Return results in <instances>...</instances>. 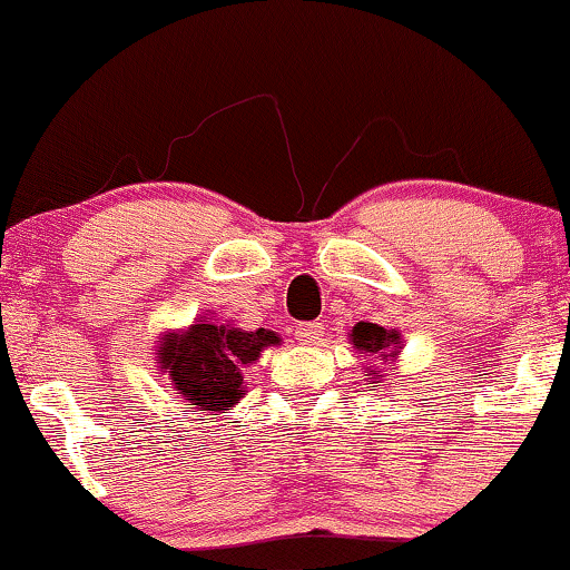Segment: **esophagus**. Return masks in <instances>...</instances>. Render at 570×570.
<instances>
[{
    "mask_svg": "<svg viewBox=\"0 0 570 570\" xmlns=\"http://www.w3.org/2000/svg\"><path fill=\"white\" fill-rule=\"evenodd\" d=\"M294 336L299 338V344H318L323 336V326L321 323H299V326L294 328Z\"/></svg>",
    "mask_w": 570,
    "mask_h": 570,
    "instance_id": "obj_1",
    "label": "esophagus"
}]
</instances>
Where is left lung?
I'll list each match as a JSON object with an SVG mask.
<instances>
[{
    "label": "left lung",
    "mask_w": 570,
    "mask_h": 570,
    "mask_svg": "<svg viewBox=\"0 0 570 570\" xmlns=\"http://www.w3.org/2000/svg\"><path fill=\"white\" fill-rule=\"evenodd\" d=\"M350 344L357 350L360 360H363V365H360L363 376L368 379L373 386H379V389L384 386V381H386L384 379V368L373 366L372 363L376 358L382 360V365L397 363V357H400V352H402L400 331L384 328V326H379V323L360 321L350 331Z\"/></svg>",
    "instance_id": "left-lung-1"
}]
</instances>
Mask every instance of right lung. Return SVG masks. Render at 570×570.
I'll return each mask as SVG.
<instances>
[{"instance_id": "1", "label": "right lung", "mask_w": 570, "mask_h": 570, "mask_svg": "<svg viewBox=\"0 0 570 570\" xmlns=\"http://www.w3.org/2000/svg\"><path fill=\"white\" fill-rule=\"evenodd\" d=\"M278 344L276 331H244L205 313L191 326L163 331L155 350L157 371L170 379L173 392L194 410L220 415L247 394L244 368L257 363L263 350Z\"/></svg>"}]
</instances>
